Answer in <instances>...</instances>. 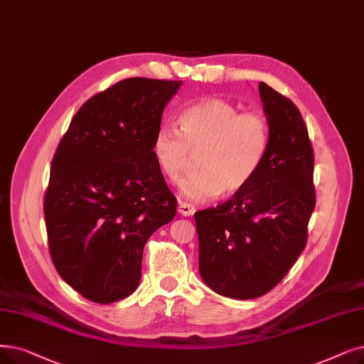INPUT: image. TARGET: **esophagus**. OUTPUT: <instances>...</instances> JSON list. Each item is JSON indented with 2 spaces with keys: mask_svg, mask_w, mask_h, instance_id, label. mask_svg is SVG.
I'll return each instance as SVG.
<instances>
[{
  "mask_svg": "<svg viewBox=\"0 0 364 364\" xmlns=\"http://www.w3.org/2000/svg\"><path fill=\"white\" fill-rule=\"evenodd\" d=\"M178 213L181 215H184V217H191V215L195 214V207H193V205H191V203L180 200L178 202Z\"/></svg>",
  "mask_w": 364,
  "mask_h": 364,
  "instance_id": "1",
  "label": "esophagus"
}]
</instances>
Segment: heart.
Returning <instances> with one entry per match:
<instances>
[{
  "label": "heart",
  "instance_id": "b5f03b06",
  "mask_svg": "<svg viewBox=\"0 0 364 364\" xmlns=\"http://www.w3.org/2000/svg\"><path fill=\"white\" fill-rule=\"evenodd\" d=\"M180 131L157 128L151 153L157 166L178 183L198 154V171L180 186L191 202H207L244 188L260 169L269 147V124L259 113H241L233 104L210 98L180 114Z\"/></svg>",
  "mask_w": 364,
  "mask_h": 364
}]
</instances>
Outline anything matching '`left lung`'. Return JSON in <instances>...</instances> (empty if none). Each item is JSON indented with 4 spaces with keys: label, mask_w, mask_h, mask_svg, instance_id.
Listing matches in <instances>:
<instances>
[{
    "label": "left lung",
    "mask_w": 364,
    "mask_h": 364,
    "mask_svg": "<svg viewBox=\"0 0 364 364\" xmlns=\"http://www.w3.org/2000/svg\"><path fill=\"white\" fill-rule=\"evenodd\" d=\"M269 147L252 180L232 199L195 213L199 274L215 293L256 299L286 277L306 245L315 207L314 151L297 107L259 83Z\"/></svg>",
    "instance_id": "1"
}]
</instances>
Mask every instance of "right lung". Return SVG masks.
I'll return each instance as SVG.
<instances>
[{
    "mask_svg": "<svg viewBox=\"0 0 364 364\" xmlns=\"http://www.w3.org/2000/svg\"><path fill=\"white\" fill-rule=\"evenodd\" d=\"M181 85L124 78L82 105L58 146L44 198L49 250L92 302L135 291L146 242L177 213L151 143Z\"/></svg>",
    "mask_w": 364,
    "mask_h": 364,
    "instance_id": "right-lung-1",
    "label": "right lung"
}]
</instances>
